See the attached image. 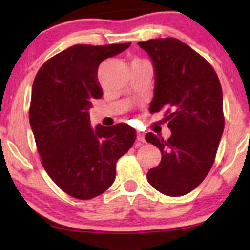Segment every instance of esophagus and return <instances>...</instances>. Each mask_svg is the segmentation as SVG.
<instances>
[{
	"mask_svg": "<svg viewBox=\"0 0 250 250\" xmlns=\"http://www.w3.org/2000/svg\"><path fill=\"white\" fill-rule=\"evenodd\" d=\"M137 141H139V142H145V136H143V134H141V133L137 134Z\"/></svg>",
	"mask_w": 250,
	"mask_h": 250,
	"instance_id": "34e87169",
	"label": "esophagus"
}]
</instances>
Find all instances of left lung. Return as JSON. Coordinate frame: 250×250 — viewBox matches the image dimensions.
<instances>
[{"label":"left lung","instance_id":"8db88e82","mask_svg":"<svg viewBox=\"0 0 250 250\" xmlns=\"http://www.w3.org/2000/svg\"><path fill=\"white\" fill-rule=\"evenodd\" d=\"M137 44L149 54L155 68L149 111H163L171 130L168 140L146 135L162 155L147 180L160 193L182 196L196 188L214 165L225 129L220 80L213 65L180 40L166 37Z\"/></svg>","mask_w":250,"mask_h":250}]
</instances>
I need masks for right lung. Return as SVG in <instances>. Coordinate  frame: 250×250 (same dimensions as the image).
<instances>
[{"label": "right lung", "instance_id": "right-lung-1", "mask_svg": "<svg viewBox=\"0 0 250 250\" xmlns=\"http://www.w3.org/2000/svg\"><path fill=\"white\" fill-rule=\"evenodd\" d=\"M129 45L75 44L45 61L34 80L29 122L41 163L75 199L104 193L115 181L116 161L136 139L127 123L94 130L89 120L91 102L102 97L99 65Z\"/></svg>", "mask_w": 250, "mask_h": 250}]
</instances>
